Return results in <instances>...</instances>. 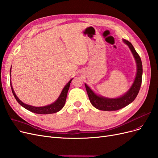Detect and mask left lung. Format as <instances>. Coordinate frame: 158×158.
<instances>
[{
    "instance_id": "left-lung-1",
    "label": "left lung",
    "mask_w": 158,
    "mask_h": 158,
    "mask_svg": "<svg viewBox=\"0 0 158 158\" xmlns=\"http://www.w3.org/2000/svg\"><path fill=\"white\" fill-rule=\"evenodd\" d=\"M123 40L127 45H128L135 58L137 66L136 77L131 87L127 91V93L123 96L117 98H107L96 95L87 85L85 84L90 103L98 110L103 111H115L123 108L131 104L136 98L140 90L142 77V65L140 57L136 52L133 44L128 40L125 39Z\"/></svg>"
}]
</instances>
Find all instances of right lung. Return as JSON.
<instances>
[{
    "instance_id": "right-lung-1",
    "label": "right lung",
    "mask_w": 158,
    "mask_h": 158,
    "mask_svg": "<svg viewBox=\"0 0 158 158\" xmlns=\"http://www.w3.org/2000/svg\"><path fill=\"white\" fill-rule=\"evenodd\" d=\"M72 79H71L67 83V85L64 86V88L63 89L62 93H61L60 96L56 101L54 102L52 104H50L48 106H43V107H35V106H32L24 104L18 98V96L16 95V94H15L11 83H10V86H11L12 93L14 96L15 98H16V100L18 101V102L22 106H23L24 108L27 109V110L31 111V112L35 113V114H50L56 113V112H58V111H59L60 110L62 109V108L65 103L66 98H67V94H68V90H69V86H70V83H71V82H72Z\"/></svg>"
}]
</instances>
